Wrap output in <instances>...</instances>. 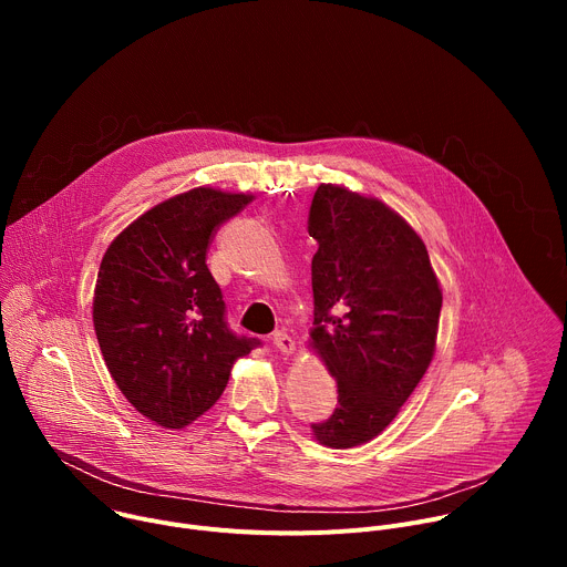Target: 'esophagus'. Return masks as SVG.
<instances>
[{"label": "esophagus", "mask_w": 567, "mask_h": 567, "mask_svg": "<svg viewBox=\"0 0 567 567\" xmlns=\"http://www.w3.org/2000/svg\"><path fill=\"white\" fill-rule=\"evenodd\" d=\"M271 343L274 348L280 352V354H293L296 350V341L285 332V330H278L271 334Z\"/></svg>", "instance_id": "esophagus-1"}]
</instances>
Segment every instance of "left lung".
<instances>
[{"instance_id":"8db88e82","label":"left lung","mask_w":567,"mask_h":567,"mask_svg":"<svg viewBox=\"0 0 567 567\" xmlns=\"http://www.w3.org/2000/svg\"><path fill=\"white\" fill-rule=\"evenodd\" d=\"M311 348L339 385L332 417L311 424L330 449L377 437L435 354L442 289L422 237L392 208L343 186L313 193Z\"/></svg>"}]
</instances>
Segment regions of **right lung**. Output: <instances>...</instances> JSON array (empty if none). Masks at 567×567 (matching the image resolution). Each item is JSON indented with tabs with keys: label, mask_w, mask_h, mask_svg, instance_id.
<instances>
[{
	"label": "right lung",
	"mask_w": 567,
	"mask_h": 567,
	"mask_svg": "<svg viewBox=\"0 0 567 567\" xmlns=\"http://www.w3.org/2000/svg\"><path fill=\"white\" fill-rule=\"evenodd\" d=\"M254 195L193 188L132 221L103 256L94 330L103 359L132 406L184 429L221 396L233 363L260 346L226 322L206 251L219 224Z\"/></svg>",
	"instance_id": "1"
}]
</instances>
